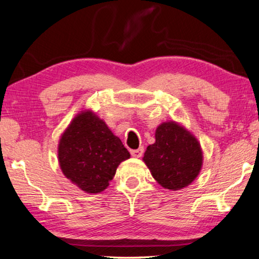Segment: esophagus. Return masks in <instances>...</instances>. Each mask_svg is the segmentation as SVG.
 Returning a JSON list of instances; mask_svg holds the SVG:
<instances>
[{
  "mask_svg": "<svg viewBox=\"0 0 259 259\" xmlns=\"http://www.w3.org/2000/svg\"><path fill=\"white\" fill-rule=\"evenodd\" d=\"M143 151H145V149H143V147H140L139 149L131 150V155H132L133 157H135V158H140L143 155Z\"/></svg>",
  "mask_w": 259,
  "mask_h": 259,
  "instance_id": "obj_1",
  "label": "esophagus"
}]
</instances>
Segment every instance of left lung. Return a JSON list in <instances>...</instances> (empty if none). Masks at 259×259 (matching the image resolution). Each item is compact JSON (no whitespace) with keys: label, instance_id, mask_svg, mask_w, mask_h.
I'll return each mask as SVG.
<instances>
[{"label":"left lung","instance_id":"obj_1","mask_svg":"<svg viewBox=\"0 0 259 259\" xmlns=\"http://www.w3.org/2000/svg\"><path fill=\"white\" fill-rule=\"evenodd\" d=\"M155 139L142 158L151 176L165 189L187 187L202 169L203 151L198 140L173 120L162 122L156 128Z\"/></svg>","mask_w":259,"mask_h":259}]
</instances>
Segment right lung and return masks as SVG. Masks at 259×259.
Returning <instances> with one entry per match:
<instances>
[{
    "mask_svg": "<svg viewBox=\"0 0 259 259\" xmlns=\"http://www.w3.org/2000/svg\"><path fill=\"white\" fill-rule=\"evenodd\" d=\"M57 155L63 175L88 194L107 189L119 164L131 157L120 139L90 109L71 120L58 141Z\"/></svg>",
    "mask_w": 259,
    "mask_h": 259,
    "instance_id": "add662e5",
    "label": "right lung"
}]
</instances>
